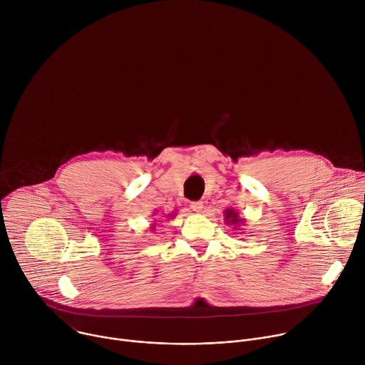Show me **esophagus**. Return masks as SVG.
<instances>
[{
	"label": "esophagus",
	"mask_w": 365,
	"mask_h": 365,
	"mask_svg": "<svg viewBox=\"0 0 365 365\" xmlns=\"http://www.w3.org/2000/svg\"><path fill=\"white\" fill-rule=\"evenodd\" d=\"M203 207V202L200 200H195V202H190V210L195 211V212H200Z\"/></svg>",
	"instance_id": "esophagus-1"
}]
</instances>
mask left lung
<instances>
[{"label": "left lung", "instance_id": "left-lung-1", "mask_svg": "<svg viewBox=\"0 0 365 365\" xmlns=\"http://www.w3.org/2000/svg\"><path fill=\"white\" fill-rule=\"evenodd\" d=\"M225 220L228 225H240L241 222H244V220L240 218V215L232 210V207H228L225 211Z\"/></svg>", "mask_w": 365, "mask_h": 365}]
</instances>
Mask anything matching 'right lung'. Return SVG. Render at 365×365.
<instances>
[{"mask_svg": "<svg viewBox=\"0 0 365 365\" xmlns=\"http://www.w3.org/2000/svg\"><path fill=\"white\" fill-rule=\"evenodd\" d=\"M170 217H172V215H170ZM151 230H153V228H151Z\"/></svg>", "mask_w": 365, "mask_h": 365, "instance_id": "add662e5", "label": "right lung"}]
</instances>
